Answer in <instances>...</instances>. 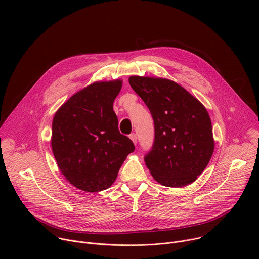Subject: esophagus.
Masks as SVG:
<instances>
[{
	"label": "esophagus",
	"instance_id": "esophagus-1",
	"mask_svg": "<svg viewBox=\"0 0 259 259\" xmlns=\"http://www.w3.org/2000/svg\"><path fill=\"white\" fill-rule=\"evenodd\" d=\"M129 137H130V139L133 141V143L136 144V142H137V135H136L135 133H131V134L129 135Z\"/></svg>",
	"mask_w": 259,
	"mask_h": 259
}]
</instances>
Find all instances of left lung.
<instances>
[{"label":"left lung","mask_w":259,"mask_h":259,"mask_svg":"<svg viewBox=\"0 0 259 259\" xmlns=\"http://www.w3.org/2000/svg\"><path fill=\"white\" fill-rule=\"evenodd\" d=\"M129 84L154 120V144L144 156L151 174L170 188L194 182L214 151L207 109L183 87L167 79L132 76Z\"/></svg>","instance_id":"8db88e82"}]
</instances>
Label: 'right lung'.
<instances>
[{
  "instance_id": "add662e5",
  "label": "right lung",
  "mask_w": 259,
  "mask_h": 259,
  "mask_svg": "<svg viewBox=\"0 0 259 259\" xmlns=\"http://www.w3.org/2000/svg\"><path fill=\"white\" fill-rule=\"evenodd\" d=\"M121 88V80L93 83L73 94L53 118V155L65 179L81 191L108 189L135 150L120 133L113 109Z\"/></svg>"
}]
</instances>
